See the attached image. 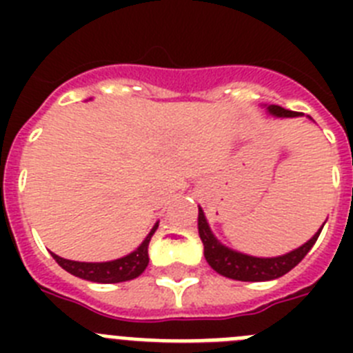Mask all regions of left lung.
<instances>
[{"mask_svg": "<svg viewBox=\"0 0 353 353\" xmlns=\"http://www.w3.org/2000/svg\"><path fill=\"white\" fill-rule=\"evenodd\" d=\"M269 111L274 117L281 118H292L301 114L297 111H290V109L281 108V105H270ZM198 232L205 245V258H207L208 265L215 272H219L224 277H230V279H236V281H270V279H277V277L285 276L295 265L301 263L302 258L314 245L322 230H318L316 235L311 240H307L299 249L276 258L249 256V254H242V252H236L223 245L219 240L215 239L214 233L210 232L201 208L198 212Z\"/></svg>", "mask_w": 353, "mask_h": 353, "instance_id": "left-lung-1", "label": "left lung"}]
</instances>
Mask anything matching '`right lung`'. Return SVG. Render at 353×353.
Instances as JSON below:
<instances>
[{"label":"right lung","instance_id":"add662e5","mask_svg":"<svg viewBox=\"0 0 353 353\" xmlns=\"http://www.w3.org/2000/svg\"><path fill=\"white\" fill-rule=\"evenodd\" d=\"M159 224L152 228V232L145 239L141 245L134 252L127 254V256L120 258L114 261H104V263H86V261H72L60 258L58 254L52 252V258L56 263L60 265L61 269L70 272L72 276L86 279V281L93 283H121V281H130L134 277L141 276L143 270L148 265V244L152 235L155 233Z\"/></svg>","mask_w":353,"mask_h":353}]
</instances>
